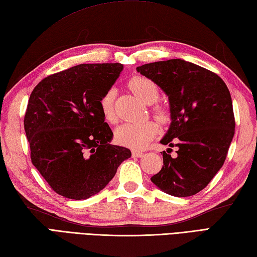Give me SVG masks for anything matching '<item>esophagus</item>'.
Segmentation results:
<instances>
[{"mask_svg":"<svg viewBox=\"0 0 257 257\" xmlns=\"http://www.w3.org/2000/svg\"><path fill=\"white\" fill-rule=\"evenodd\" d=\"M133 157H135V158H141V157H144V152L134 150V151H133Z\"/></svg>","mask_w":257,"mask_h":257,"instance_id":"34e87169","label":"esophagus"}]
</instances>
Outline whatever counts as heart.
Here are the masks:
<instances>
[{"mask_svg": "<svg viewBox=\"0 0 257 257\" xmlns=\"http://www.w3.org/2000/svg\"><path fill=\"white\" fill-rule=\"evenodd\" d=\"M129 87L141 101L147 105L152 103L151 112L160 122L167 121L169 119L168 109L160 103H154L159 98V88L155 81L147 77L137 76L129 81ZM114 97H116V90L110 88L105 92L100 99L102 116L108 122H114L116 120L113 106ZM157 134V123L152 120H146L143 122H128L119 125L114 132V137L120 145L130 147L133 149H144L156 137Z\"/></svg>", "mask_w": 257, "mask_h": 257, "instance_id": "obj_1", "label": "heart"}]
</instances>
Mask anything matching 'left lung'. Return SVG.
Listing matches in <instances>:
<instances>
[{
	"label": "left lung",
	"instance_id": "obj_1",
	"mask_svg": "<svg viewBox=\"0 0 257 257\" xmlns=\"http://www.w3.org/2000/svg\"><path fill=\"white\" fill-rule=\"evenodd\" d=\"M137 72L169 97L171 124L162 145L163 166L151 178L166 193L184 198L203 190L222 168L235 133L231 94L224 81L209 69L183 59L145 64Z\"/></svg>",
	"mask_w": 257,
	"mask_h": 257
}]
</instances>
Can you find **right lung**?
<instances>
[{
	"instance_id": "right-lung-1",
	"label": "right lung",
	"mask_w": 257,
	"mask_h": 257,
	"mask_svg": "<svg viewBox=\"0 0 257 257\" xmlns=\"http://www.w3.org/2000/svg\"><path fill=\"white\" fill-rule=\"evenodd\" d=\"M122 68L119 63L80 64L47 76L33 89L24 117L31 160L57 194L90 198L132 157L129 149L110 144L113 134L100 109Z\"/></svg>"
}]
</instances>
